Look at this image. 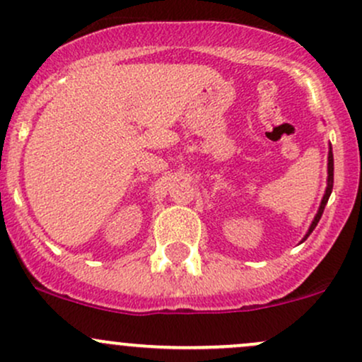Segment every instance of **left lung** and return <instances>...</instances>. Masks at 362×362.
Instances as JSON below:
<instances>
[{
	"mask_svg": "<svg viewBox=\"0 0 362 362\" xmlns=\"http://www.w3.org/2000/svg\"><path fill=\"white\" fill-rule=\"evenodd\" d=\"M332 189H333V153H332V148H329V153H328V185H327V192H325V196H323V201H321V206H320V209H317V214H316V216H315V220H313L311 226H309V232L305 233L304 240L308 239L309 235H311V232H313V230L316 228L317 221L321 220V214H323V211H325V206H327V202H328V197H329V194H332Z\"/></svg>",
	"mask_w": 362,
	"mask_h": 362,
	"instance_id": "8db88e82",
	"label": "left lung"
}]
</instances>
